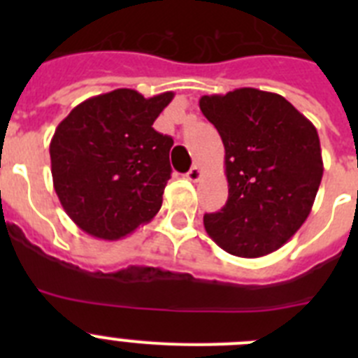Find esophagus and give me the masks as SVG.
Returning a JSON list of instances; mask_svg holds the SVG:
<instances>
[{
  "instance_id": "34e87169",
  "label": "esophagus",
  "mask_w": 358,
  "mask_h": 358,
  "mask_svg": "<svg viewBox=\"0 0 358 358\" xmlns=\"http://www.w3.org/2000/svg\"><path fill=\"white\" fill-rule=\"evenodd\" d=\"M201 176H202L201 169H199V166H192V170L186 173V179H188V181H192V182H195V181H199V179H201Z\"/></svg>"
}]
</instances>
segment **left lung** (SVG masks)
I'll return each mask as SVG.
<instances>
[{
  "mask_svg": "<svg viewBox=\"0 0 358 358\" xmlns=\"http://www.w3.org/2000/svg\"><path fill=\"white\" fill-rule=\"evenodd\" d=\"M222 138L226 206L204 215L218 248L240 258L278 251L303 226L322 179L314 123L281 94L240 87L199 100Z\"/></svg>",
  "mask_w": 358,
  "mask_h": 358,
  "instance_id": "1",
  "label": "left lung"
}]
</instances>
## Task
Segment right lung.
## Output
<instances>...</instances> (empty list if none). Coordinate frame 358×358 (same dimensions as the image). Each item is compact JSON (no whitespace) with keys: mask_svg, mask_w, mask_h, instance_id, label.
I'll return each instance as SVG.
<instances>
[{"mask_svg":"<svg viewBox=\"0 0 358 358\" xmlns=\"http://www.w3.org/2000/svg\"><path fill=\"white\" fill-rule=\"evenodd\" d=\"M172 98V91L145 98L115 90L78 103L55 129L53 188L87 235L123 238L159 211L173 140L152 125Z\"/></svg>","mask_w":358,"mask_h":358,"instance_id":"obj_1","label":"right lung"}]
</instances>
